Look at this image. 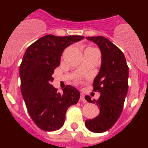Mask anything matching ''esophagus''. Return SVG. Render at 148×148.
I'll return each instance as SVG.
<instances>
[{
    "label": "esophagus",
    "instance_id": "1",
    "mask_svg": "<svg viewBox=\"0 0 148 148\" xmlns=\"http://www.w3.org/2000/svg\"><path fill=\"white\" fill-rule=\"evenodd\" d=\"M80 101H82V102L83 103H86L87 102V101H86V99H84V94H81V96H80Z\"/></svg>",
    "mask_w": 148,
    "mask_h": 148
}]
</instances>
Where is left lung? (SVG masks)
<instances>
[{
    "label": "left lung",
    "instance_id": "obj_1",
    "mask_svg": "<svg viewBox=\"0 0 148 148\" xmlns=\"http://www.w3.org/2000/svg\"><path fill=\"white\" fill-rule=\"evenodd\" d=\"M99 46L101 53V65L94 79V92H100L97 101L86 95L90 103L99 107V116L85 121L88 130L94 133H103L113 126L122 112L128 90V66L124 53L114 44L103 36L87 37Z\"/></svg>",
    "mask_w": 148,
    "mask_h": 148
}]
</instances>
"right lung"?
I'll list each match as a JSON object with an SVG mask.
<instances>
[{
	"instance_id": "obj_1",
	"label": "right lung",
	"mask_w": 148,
	"mask_h": 148,
	"mask_svg": "<svg viewBox=\"0 0 148 148\" xmlns=\"http://www.w3.org/2000/svg\"><path fill=\"white\" fill-rule=\"evenodd\" d=\"M84 36L46 35L26 50L20 66L21 90L29 114L40 129L54 131L64 125L69 107L77 104L80 92L66 85L63 92L51 84L66 47Z\"/></svg>"
}]
</instances>
